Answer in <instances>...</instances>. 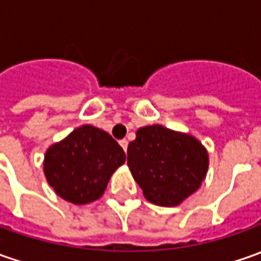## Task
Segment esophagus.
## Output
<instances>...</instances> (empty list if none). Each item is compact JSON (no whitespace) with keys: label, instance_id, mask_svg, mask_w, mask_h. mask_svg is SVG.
I'll return each mask as SVG.
<instances>
[{"label":"esophagus","instance_id":"34e87169","mask_svg":"<svg viewBox=\"0 0 261 261\" xmlns=\"http://www.w3.org/2000/svg\"><path fill=\"white\" fill-rule=\"evenodd\" d=\"M120 144H121V147L124 148V151H127V147H128V141L125 139L120 140Z\"/></svg>","mask_w":261,"mask_h":261}]
</instances>
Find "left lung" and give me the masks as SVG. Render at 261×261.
Masks as SVG:
<instances>
[{
	"mask_svg": "<svg viewBox=\"0 0 261 261\" xmlns=\"http://www.w3.org/2000/svg\"><path fill=\"white\" fill-rule=\"evenodd\" d=\"M127 165L148 202L177 206L201 188L210 156L196 137L153 124L137 130Z\"/></svg>",
	"mask_w": 261,
	"mask_h": 261,
	"instance_id": "left-lung-1",
	"label": "left lung"
}]
</instances>
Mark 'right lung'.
<instances>
[{"mask_svg": "<svg viewBox=\"0 0 261 261\" xmlns=\"http://www.w3.org/2000/svg\"><path fill=\"white\" fill-rule=\"evenodd\" d=\"M124 162V150L107 131L85 124L46 150L43 172L62 199L85 205L102 196Z\"/></svg>", "mask_w": 261, "mask_h": 261, "instance_id": "1", "label": "right lung"}]
</instances>
